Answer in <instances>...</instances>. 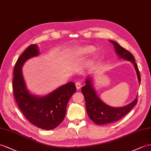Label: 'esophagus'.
Wrapping results in <instances>:
<instances>
[{
	"label": "esophagus",
	"mask_w": 151,
	"mask_h": 151,
	"mask_svg": "<svg viewBox=\"0 0 151 151\" xmlns=\"http://www.w3.org/2000/svg\"><path fill=\"white\" fill-rule=\"evenodd\" d=\"M76 88L78 90L80 89L81 87V82H77L76 83Z\"/></svg>",
	"instance_id": "obj_1"
}]
</instances>
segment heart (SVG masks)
Wrapping results in <instances>:
<instances>
[{
  "label": "heart",
  "mask_w": 151,
  "mask_h": 151,
  "mask_svg": "<svg viewBox=\"0 0 151 151\" xmlns=\"http://www.w3.org/2000/svg\"><path fill=\"white\" fill-rule=\"evenodd\" d=\"M93 51V49H91L90 47H85L82 48V49H79V52H80L81 54H88L90 53Z\"/></svg>",
  "instance_id": "1"
}]
</instances>
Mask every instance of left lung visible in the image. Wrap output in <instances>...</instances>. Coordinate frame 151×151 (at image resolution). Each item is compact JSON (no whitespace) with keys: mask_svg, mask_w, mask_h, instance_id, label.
<instances>
[{"mask_svg":"<svg viewBox=\"0 0 151 151\" xmlns=\"http://www.w3.org/2000/svg\"><path fill=\"white\" fill-rule=\"evenodd\" d=\"M109 42L113 44L115 52L120 58L131 61L133 64L137 72L139 84L140 83L141 77L135 59L130 52L121 47L118 43L113 40ZM93 79L90 76H88L85 83V86L81 88V91L84 97L86 102V109L88 116L93 122L97 125H104L112 123L120 120L121 118L129 112L131 109L137 102V97L131 103L124 107H112L105 104L98 97L92 83Z\"/></svg>","mask_w":151,"mask_h":151,"instance_id":"obj_1","label":"left lung"}]
</instances>
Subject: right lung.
Here are the masks:
<instances>
[{"label":"right lung","mask_w":151,"mask_h":151,"mask_svg":"<svg viewBox=\"0 0 151 151\" xmlns=\"http://www.w3.org/2000/svg\"><path fill=\"white\" fill-rule=\"evenodd\" d=\"M38 47L36 44L31 45L18 58L14 68L13 90L18 106L25 118L36 127L50 130L63 122L68 102L76 91V87L73 82H69L42 97L27 90L22 67L29 59L40 54Z\"/></svg>","instance_id":"obj_1"}]
</instances>
